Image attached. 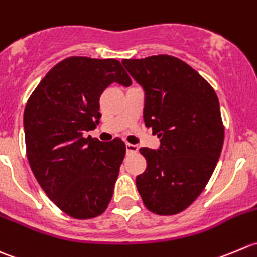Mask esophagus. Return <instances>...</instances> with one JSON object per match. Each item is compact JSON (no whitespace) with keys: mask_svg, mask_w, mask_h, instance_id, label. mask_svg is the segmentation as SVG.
<instances>
[{"mask_svg":"<svg viewBox=\"0 0 257 257\" xmlns=\"http://www.w3.org/2000/svg\"><path fill=\"white\" fill-rule=\"evenodd\" d=\"M126 151H127V154H135V152L139 151V146L134 144H126Z\"/></svg>","mask_w":257,"mask_h":257,"instance_id":"esophagus-1","label":"esophagus"}]
</instances>
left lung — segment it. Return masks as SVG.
I'll use <instances>...</instances> for the list:
<instances>
[{
  "mask_svg": "<svg viewBox=\"0 0 257 257\" xmlns=\"http://www.w3.org/2000/svg\"><path fill=\"white\" fill-rule=\"evenodd\" d=\"M122 63L145 90V126L161 142L157 150L140 149L147 166L136 177L137 190L154 214H179L204 191L222 150L217 95L197 71L174 56L125 58Z\"/></svg>",
  "mask_w": 257,
  "mask_h": 257,
  "instance_id": "8db88e82",
  "label": "left lung"
}]
</instances>
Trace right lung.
<instances>
[{
    "label": "right lung",
    "mask_w": 257,
    "mask_h": 257,
    "mask_svg": "<svg viewBox=\"0 0 257 257\" xmlns=\"http://www.w3.org/2000/svg\"><path fill=\"white\" fill-rule=\"evenodd\" d=\"M112 82H132L120 61L72 56L46 73L25 107L32 172L48 199L73 218L105 212L125 157L121 139L83 137L100 122V97Z\"/></svg>",
    "instance_id": "obj_1"
}]
</instances>
